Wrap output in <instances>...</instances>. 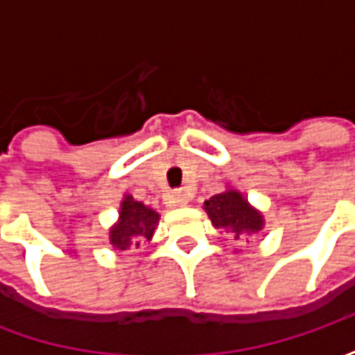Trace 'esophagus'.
<instances>
[{"instance_id":"1","label":"esophagus","mask_w":355,"mask_h":355,"mask_svg":"<svg viewBox=\"0 0 355 355\" xmlns=\"http://www.w3.org/2000/svg\"><path fill=\"white\" fill-rule=\"evenodd\" d=\"M168 205H171V207H184V205H187L185 193H182V191H171L170 196H168Z\"/></svg>"}]
</instances>
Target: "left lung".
I'll use <instances>...</instances> for the list:
<instances>
[{
	"label": "left lung",
	"mask_w": 355,
	"mask_h": 355,
	"mask_svg": "<svg viewBox=\"0 0 355 355\" xmlns=\"http://www.w3.org/2000/svg\"><path fill=\"white\" fill-rule=\"evenodd\" d=\"M205 211L213 225L231 233L239 241L263 229V217L233 189L205 201Z\"/></svg>",
	"instance_id": "8db88e82"
}]
</instances>
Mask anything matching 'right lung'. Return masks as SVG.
<instances>
[{
	"mask_svg": "<svg viewBox=\"0 0 355 355\" xmlns=\"http://www.w3.org/2000/svg\"><path fill=\"white\" fill-rule=\"evenodd\" d=\"M157 217L159 215L154 209L126 198L122 201L116 227H112L110 231V243L118 251H128L132 247H138L144 239L150 241L156 229Z\"/></svg>",
	"mask_w": 355,
	"mask_h": 355,
	"instance_id": "obj_1",
	"label": "right lung"
}]
</instances>
